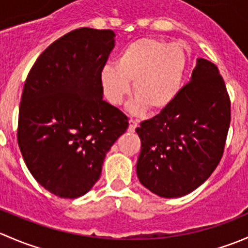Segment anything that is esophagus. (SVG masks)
Returning <instances> with one entry per match:
<instances>
[{
    "instance_id": "obj_1",
    "label": "esophagus",
    "mask_w": 248,
    "mask_h": 248,
    "mask_svg": "<svg viewBox=\"0 0 248 248\" xmlns=\"http://www.w3.org/2000/svg\"><path fill=\"white\" fill-rule=\"evenodd\" d=\"M138 124H139V121H138V120H134V119L129 120L128 132H131V133H133V132L136 131V128H137V127H138Z\"/></svg>"
}]
</instances>
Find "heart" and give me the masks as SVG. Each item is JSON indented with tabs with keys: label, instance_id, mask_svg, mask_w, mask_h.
I'll return each instance as SVG.
<instances>
[{
	"label": "heart",
	"instance_id": "obj_1",
	"mask_svg": "<svg viewBox=\"0 0 248 248\" xmlns=\"http://www.w3.org/2000/svg\"><path fill=\"white\" fill-rule=\"evenodd\" d=\"M186 67V55L177 43L159 38H140L127 44L117 56L115 66L107 63L99 72V85L112 106L124 103L131 93L137 97L129 106L133 114L146 107L156 111L166 108L176 97Z\"/></svg>",
	"mask_w": 248,
	"mask_h": 248
}]
</instances>
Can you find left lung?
<instances>
[{
	"label": "left lung",
	"instance_id": "left-lung-1",
	"mask_svg": "<svg viewBox=\"0 0 248 248\" xmlns=\"http://www.w3.org/2000/svg\"><path fill=\"white\" fill-rule=\"evenodd\" d=\"M229 124L231 99L223 78L212 62L198 59L191 81L136 129L141 141L139 181L162 198L191 193L218 166Z\"/></svg>",
	"mask_w": 248,
	"mask_h": 248
}]
</instances>
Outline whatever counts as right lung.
I'll list each match as a JSON object with an SVG mask.
<instances>
[{"instance_id":"add662e5","label":"right lung","mask_w":248,"mask_h":248,"mask_svg":"<svg viewBox=\"0 0 248 248\" xmlns=\"http://www.w3.org/2000/svg\"><path fill=\"white\" fill-rule=\"evenodd\" d=\"M114 37L90 27L68 32L39 55L25 81L17 144L36 181L61 198L92 188L107 152L128 128L99 85Z\"/></svg>"}]
</instances>
